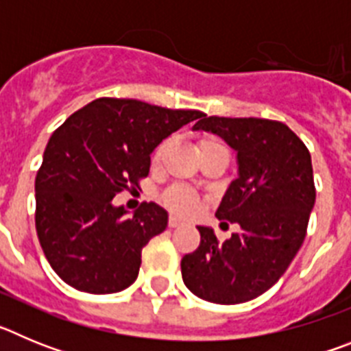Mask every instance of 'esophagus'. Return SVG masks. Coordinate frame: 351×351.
<instances>
[{"instance_id": "esophagus-1", "label": "esophagus", "mask_w": 351, "mask_h": 351, "mask_svg": "<svg viewBox=\"0 0 351 351\" xmlns=\"http://www.w3.org/2000/svg\"><path fill=\"white\" fill-rule=\"evenodd\" d=\"M181 225V219H178L176 216H170L169 218V226L170 228H178V226Z\"/></svg>"}]
</instances>
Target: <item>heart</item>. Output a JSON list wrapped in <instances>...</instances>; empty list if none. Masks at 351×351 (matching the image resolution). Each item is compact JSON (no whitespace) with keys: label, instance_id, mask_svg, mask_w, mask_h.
Segmentation results:
<instances>
[{"label":"heart","instance_id":"heart-1","mask_svg":"<svg viewBox=\"0 0 351 351\" xmlns=\"http://www.w3.org/2000/svg\"><path fill=\"white\" fill-rule=\"evenodd\" d=\"M216 142L213 141H202L198 149H204L207 145H213ZM167 147H169V141H163L161 144H158V147L154 149L153 153V165L158 167L161 165V161L165 158L167 153ZM165 204L172 213L176 214H181V216H188V214L193 213L197 209V204H198V198L190 188H186V186H172L169 191L165 193Z\"/></svg>","mask_w":351,"mask_h":351}]
</instances>
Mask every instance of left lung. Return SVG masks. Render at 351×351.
Returning <instances> with one entry per match:
<instances>
[{"instance_id": "1", "label": "left lung", "mask_w": 351, "mask_h": 351, "mask_svg": "<svg viewBox=\"0 0 351 351\" xmlns=\"http://www.w3.org/2000/svg\"><path fill=\"white\" fill-rule=\"evenodd\" d=\"M193 130L218 135L237 153L239 176L216 218L241 232L219 244L213 228L197 226L200 246L182 256V281L209 302H247L280 280L302 246L316 198L311 154L280 121L204 114Z\"/></svg>"}]
</instances>
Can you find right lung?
I'll list each match as a JSON object with an SVG mask.
<instances>
[{"label":"right lung","mask_w":351,"mask_h":351,"mask_svg":"<svg viewBox=\"0 0 351 351\" xmlns=\"http://www.w3.org/2000/svg\"><path fill=\"white\" fill-rule=\"evenodd\" d=\"M200 110L98 98L52 133L35 179L36 234L64 283L116 293L137 280L142 247L167 228L169 214L142 204L133 214L112 198L147 178L151 153Z\"/></svg>","instance_id":"add662e5"}]
</instances>
